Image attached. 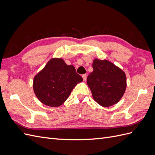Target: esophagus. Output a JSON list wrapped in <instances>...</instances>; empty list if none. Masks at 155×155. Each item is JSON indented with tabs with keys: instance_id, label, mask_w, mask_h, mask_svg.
Returning a JSON list of instances; mask_svg holds the SVG:
<instances>
[{
	"instance_id": "34e87169",
	"label": "esophagus",
	"mask_w": 155,
	"mask_h": 155,
	"mask_svg": "<svg viewBox=\"0 0 155 155\" xmlns=\"http://www.w3.org/2000/svg\"><path fill=\"white\" fill-rule=\"evenodd\" d=\"M82 78H83V81H86V79H87V74H83V76H82Z\"/></svg>"
}]
</instances>
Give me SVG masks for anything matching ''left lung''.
Returning <instances> with one entry per match:
<instances>
[{
  "label": "left lung",
  "instance_id": "1",
  "mask_svg": "<svg viewBox=\"0 0 155 155\" xmlns=\"http://www.w3.org/2000/svg\"><path fill=\"white\" fill-rule=\"evenodd\" d=\"M92 67L93 72L88 76L87 83L94 100L104 107L117 104L126 90L125 72L106 59H94Z\"/></svg>",
  "mask_w": 155,
  "mask_h": 155
}]
</instances>
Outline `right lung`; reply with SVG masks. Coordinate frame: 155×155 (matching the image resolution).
<instances>
[{
	"label": "right lung",
	"instance_id": "right-lung-1",
	"mask_svg": "<svg viewBox=\"0 0 155 155\" xmlns=\"http://www.w3.org/2000/svg\"><path fill=\"white\" fill-rule=\"evenodd\" d=\"M82 81L72 65H67L61 58H51L34 76L33 88L42 104L56 107L67 100L73 88Z\"/></svg>",
	"mask_w": 155,
	"mask_h": 155
}]
</instances>
